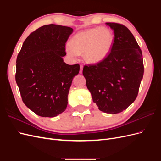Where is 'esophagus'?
Instances as JSON below:
<instances>
[{
  "label": "esophagus",
  "mask_w": 161,
  "mask_h": 161,
  "mask_svg": "<svg viewBox=\"0 0 161 161\" xmlns=\"http://www.w3.org/2000/svg\"><path fill=\"white\" fill-rule=\"evenodd\" d=\"M82 69H83V66L80 65V71H79V72L80 73V74L82 72Z\"/></svg>",
  "instance_id": "34e87169"
}]
</instances>
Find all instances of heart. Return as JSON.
Returning <instances> with one entry per match:
<instances>
[{"instance_id":"b5f03b06","label":"heart","mask_w":161,"mask_h":161,"mask_svg":"<svg viewBox=\"0 0 161 161\" xmlns=\"http://www.w3.org/2000/svg\"><path fill=\"white\" fill-rule=\"evenodd\" d=\"M114 37L109 29L95 27L80 31L66 47L70 56L83 53L85 60L92 64L103 60L111 52Z\"/></svg>"}]
</instances>
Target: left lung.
<instances>
[{
  "mask_svg": "<svg viewBox=\"0 0 161 161\" xmlns=\"http://www.w3.org/2000/svg\"><path fill=\"white\" fill-rule=\"evenodd\" d=\"M105 24L114 33L111 52L97 64L85 65L82 75L99 109L115 114L127 109L136 99L144 75L143 58L127 27L116 23Z\"/></svg>",
  "mask_w": 161,
  "mask_h": 161,
  "instance_id": "obj_1",
  "label": "left lung"
}]
</instances>
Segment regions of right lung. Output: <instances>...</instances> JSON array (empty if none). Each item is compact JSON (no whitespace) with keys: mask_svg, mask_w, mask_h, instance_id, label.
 Wrapping results in <instances>:
<instances>
[{"mask_svg":"<svg viewBox=\"0 0 161 161\" xmlns=\"http://www.w3.org/2000/svg\"><path fill=\"white\" fill-rule=\"evenodd\" d=\"M72 28L43 25L24 41L16 62L15 80L23 103L36 114L53 118L66 109L72 79L79 64L63 60Z\"/></svg>","mask_w":161,"mask_h":161,"instance_id":"add662e5","label":"right lung"}]
</instances>
